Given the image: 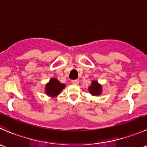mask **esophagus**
<instances>
[{"label": "esophagus", "mask_w": 147, "mask_h": 147, "mask_svg": "<svg viewBox=\"0 0 147 147\" xmlns=\"http://www.w3.org/2000/svg\"><path fill=\"white\" fill-rule=\"evenodd\" d=\"M71 83L74 85H78V83H79V81H78V79H76V80H72L71 81Z\"/></svg>", "instance_id": "34e87169"}]
</instances>
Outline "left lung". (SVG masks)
Segmentation results:
<instances>
[{"label":"left lung","instance_id":"8db88e82","mask_svg":"<svg viewBox=\"0 0 147 147\" xmlns=\"http://www.w3.org/2000/svg\"><path fill=\"white\" fill-rule=\"evenodd\" d=\"M89 90V92L92 94L93 96H97L100 95L101 93V86L100 84H98V83L97 81H94L91 84V86L88 88Z\"/></svg>","mask_w":147,"mask_h":147}]
</instances>
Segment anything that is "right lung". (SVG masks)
<instances>
[{
	"mask_svg": "<svg viewBox=\"0 0 147 147\" xmlns=\"http://www.w3.org/2000/svg\"><path fill=\"white\" fill-rule=\"evenodd\" d=\"M64 87V84L59 82L56 78H51L49 83L46 84V93L49 96H56L61 91V90Z\"/></svg>",
	"mask_w": 147,
	"mask_h": 147,
	"instance_id": "obj_1",
	"label": "right lung"
}]
</instances>
